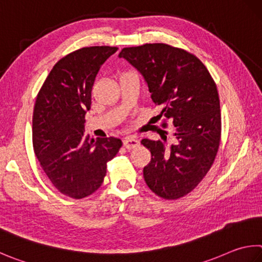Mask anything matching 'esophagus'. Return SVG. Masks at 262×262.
<instances>
[{
    "mask_svg": "<svg viewBox=\"0 0 262 262\" xmlns=\"http://www.w3.org/2000/svg\"><path fill=\"white\" fill-rule=\"evenodd\" d=\"M123 145H125L126 149L130 150V149H135L136 146H139L140 142L135 136H128L125 140H123Z\"/></svg>",
    "mask_w": 262,
    "mask_h": 262,
    "instance_id": "1",
    "label": "esophagus"
}]
</instances>
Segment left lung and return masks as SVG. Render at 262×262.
I'll list each match as a JSON object with an SVG mask.
<instances>
[{"instance_id":"left-lung-1","label":"left lung","mask_w":262,"mask_h":262,"mask_svg":"<svg viewBox=\"0 0 262 262\" xmlns=\"http://www.w3.org/2000/svg\"><path fill=\"white\" fill-rule=\"evenodd\" d=\"M119 57L127 59L144 77L152 102L161 108L157 117L165 118L161 126L167 127L166 120H170L175 127V144L141 141L152 157L143 168L145 183L161 198H182L205 178L220 145L221 111L216 84L201 59L166 43L123 48Z\"/></svg>"}]
</instances>
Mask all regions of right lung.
<instances>
[{
	"label": "right lung",
	"mask_w": 262,
	"mask_h": 262,
	"mask_svg": "<svg viewBox=\"0 0 262 262\" xmlns=\"http://www.w3.org/2000/svg\"><path fill=\"white\" fill-rule=\"evenodd\" d=\"M117 47H84L55 64L36 96L33 149L42 169L60 193L82 199L101 187L106 164L122 145L116 137L84 135V116L99 69Z\"/></svg>",
	"instance_id": "obj_1"
}]
</instances>
